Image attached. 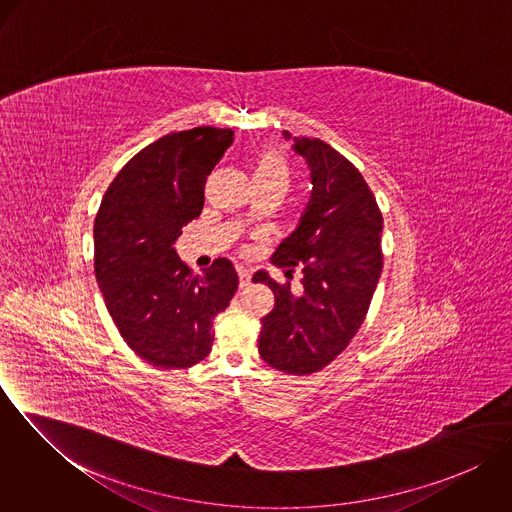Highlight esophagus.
<instances>
[{
	"mask_svg": "<svg viewBox=\"0 0 512 512\" xmlns=\"http://www.w3.org/2000/svg\"><path fill=\"white\" fill-rule=\"evenodd\" d=\"M236 270H238V278H240V288L250 286V278H252L250 270H248V268H244V266H238Z\"/></svg>",
	"mask_w": 512,
	"mask_h": 512,
	"instance_id": "34e87169",
	"label": "esophagus"
}]
</instances>
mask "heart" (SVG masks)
Listing matches in <instances>:
<instances>
[{
  "label": "heart",
  "mask_w": 512,
  "mask_h": 512,
  "mask_svg": "<svg viewBox=\"0 0 512 512\" xmlns=\"http://www.w3.org/2000/svg\"><path fill=\"white\" fill-rule=\"evenodd\" d=\"M254 179L260 183H282L288 187L290 183V161L284 151L272 147L260 153L256 161Z\"/></svg>",
  "instance_id": "b5f03b06"
}]
</instances>
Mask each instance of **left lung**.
Returning a JSON list of instances; mask_svg holds the SVG:
<instances>
[{"label": "left lung", "instance_id": "8db88e82", "mask_svg": "<svg viewBox=\"0 0 512 512\" xmlns=\"http://www.w3.org/2000/svg\"><path fill=\"white\" fill-rule=\"evenodd\" d=\"M286 138L290 134L286 132ZM311 167V201L299 226L272 256L280 268L301 270V286L278 284L266 272L274 309L260 319L262 359L288 374H311L333 363L357 335L382 272V213L361 171L337 149L293 138Z\"/></svg>", "mask_w": 512, "mask_h": 512}]
</instances>
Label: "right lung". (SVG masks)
I'll return each instance as SVG.
<instances>
[{"label":"right lung","instance_id":"right-lung-1","mask_svg":"<svg viewBox=\"0 0 512 512\" xmlns=\"http://www.w3.org/2000/svg\"><path fill=\"white\" fill-rule=\"evenodd\" d=\"M232 130L173 132L136 153L106 189L94 219V272L128 347L165 370L201 363L213 323L238 290L230 260L193 274L173 244L205 205V183Z\"/></svg>","mask_w":512,"mask_h":512}]
</instances>
